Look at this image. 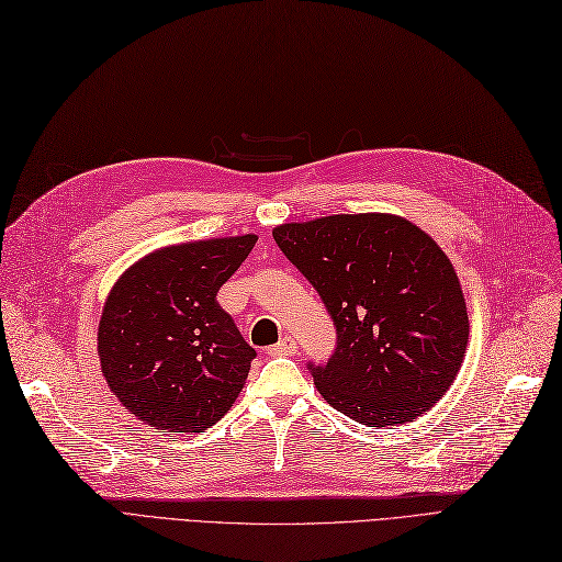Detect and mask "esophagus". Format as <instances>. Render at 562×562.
<instances>
[{
	"mask_svg": "<svg viewBox=\"0 0 562 562\" xmlns=\"http://www.w3.org/2000/svg\"><path fill=\"white\" fill-rule=\"evenodd\" d=\"M267 353H269V356H295V353H297V345H295L293 337H283L279 345L269 347Z\"/></svg>",
	"mask_w": 562,
	"mask_h": 562,
	"instance_id": "1",
	"label": "esophagus"
}]
</instances>
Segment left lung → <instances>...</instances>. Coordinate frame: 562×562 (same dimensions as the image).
Here are the masks:
<instances>
[{
  "label": "left lung",
  "mask_w": 562,
  "mask_h": 562,
  "mask_svg": "<svg viewBox=\"0 0 562 562\" xmlns=\"http://www.w3.org/2000/svg\"><path fill=\"white\" fill-rule=\"evenodd\" d=\"M337 328L318 394L366 427H401L446 396L467 356L469 314L448 255L391 213L326 215L274 227Z\"/></svg>",
  "instance_id": "1"
}]
</instances>
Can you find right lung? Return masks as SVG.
<instances>
[{"label":"right lung","mask_w":562,"mask_h":562,"mask_svg":"<svg viewBox=\"0 0 562 562\" xmlns=\"http://www.w3.org/2000/svg\"><path fill=\"white\" fill-rule=\"evenodd\" d=\"M255 241L241 234L164 246L116 279L98 323V359L135 419L201 434L239 398L255 349L215 297Z\"/></svg>","instance_id":"add662e5"}]
</instances>
